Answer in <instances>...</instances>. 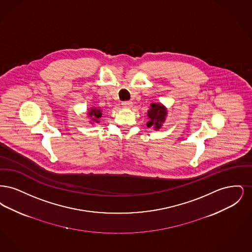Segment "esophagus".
I'll list each match as a JSON object with an SVG mask.
<instances>
[{"label": "esophagus", "mask_w": 252, "mask_h": 252, "mask_svg": "<svg viewBox=\"0 0 252 252\" xmlns=\"http://www.w3.org/2000/svg\"><path fill=\"white\" fill-rule=\"evenodd\" d=\"M122 106H123L124 108H131L132 106H133V103H132L131 101H125V102L122 103Z\"/></svg>", "instance_id": "obj_1"}]
</instances>
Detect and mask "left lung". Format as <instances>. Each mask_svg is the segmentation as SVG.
<instances>
[{
	"instance_id": "8db88e82",
	"label": "left lung",
	"mask_w": 252,
	"mask_h": 252,
	"mask_svg": "<svg viewBox=\"0 0 252 252\" xmlns=\"http://www.w3.org/2000/svg\"><path fill=\"white\" fill-rule=\"evenodd\" d=\"M150 106V109L147 111V116L149 120L147 122L146 126L148 127L153 126L155 130H158L161 127L162 124L164 123L165 117L167 116V110L163 105L158 103H152Z\"/></svg>"
}]
</instances>
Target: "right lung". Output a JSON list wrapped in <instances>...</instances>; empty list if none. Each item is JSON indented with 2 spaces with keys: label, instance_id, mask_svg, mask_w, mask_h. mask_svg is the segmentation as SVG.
<instances>
[{
  "label": "right lung",
  "instance_id": "add662e5",
  "mask_svg": "<svg viewBox=\"0 0 252 252\" xmlns=\"http://www.w3.org/2000/svg\"><path fill=\"white\" fill-rule=\"evenodd\" d=\"M102 110L101 109H99V108H90V110H89V112H88V115H89V117L91 118V123H96V124H98L99 123V118L100 117H102V112H101Z\"/></svg>",
  "mask_w": 252,
  "mask_h": 252
}]
</instances>
